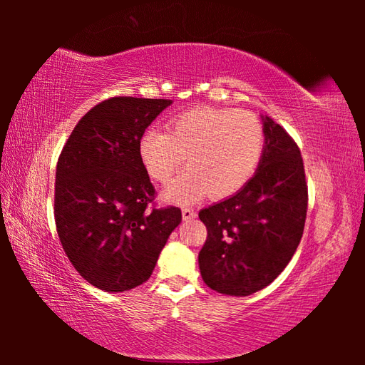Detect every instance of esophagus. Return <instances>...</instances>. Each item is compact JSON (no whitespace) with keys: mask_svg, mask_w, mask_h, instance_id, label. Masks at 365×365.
Masks as SVG:
<instances>
[{"mask_svg":"<svg viewBox=\"0 0 365 365\" xmlns=\"http://www.w3.org/2000/svg\"><path fill=\"white\" fill-rule=\"evenodd\" d=\"M196 216H197L196 212L191 210V208H183V210H182V218H183V221H191V220H195Z\"/></svg>","mask_w":365,"mask_h":365,"instance_id":"1","label":"esophagus"}]
</instances>
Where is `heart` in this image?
Wrapping results in <instances>:
<instances>
[{"mask_svg":"<svg viewBox=\"0 0 365 365\" xmlns=\"http://www.w3.org/2000/svg\"><path fill=\"white\" fill-rule=\"evenodd\" d=\"M265 147L262 122L250 111L195 106L175 114L165 133L149 130L139 138L138 157L152 180L166 183L183 163L188 169L163 190L173 204H192L208 192L226 199L242 191Z\"/></svg>","mask_w":365,"mask_h":365,"instance_id":"b5f03b06","label":"heart"}]
</instances>
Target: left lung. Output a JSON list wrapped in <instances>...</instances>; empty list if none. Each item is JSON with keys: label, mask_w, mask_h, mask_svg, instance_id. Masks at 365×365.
<instances>
[{"label": "left lung", "mask_w": 365, "mask_h": 365, "mask_svg": "<svg viewBox=\"0 0 365 365\" xmlns=\"http://www.w3.org/2000/svg\"><path fill=\"white\" fill-rule=\"evenodd\" d=\"M265 147L246 187L199 212L207 240L199 252L204 282L222 294L265 289L293 257L304 230L307 185L298 145L262 115Z\"/></svg>", "instance_id": "obj_1"}]
</instances>
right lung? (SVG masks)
Masks as SVG:
<instances>
[{
    "label": "right lung",
    "mask_w": 365,
    "mask_h": 365,
    "mask_svg": "<svg viewBox=\"0 0 365 365\" xmlns=\"http://www.w3.org/2000/svg\"><path fill=\"white\" fill-rule=\"evenodd\" d=\"M170 105L165 98H108L76 123L58 160L61 245L80 276L103 292L144 284L182 222L177 207L147 210L155 190L138 157L139 138Z\"/></svg>",
    "instance_id": "add662e5"
}]
</instances>
